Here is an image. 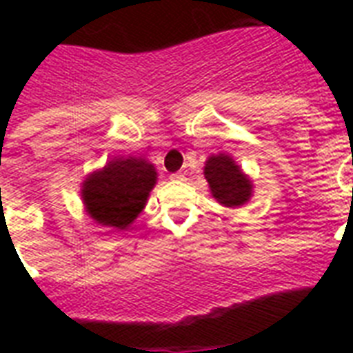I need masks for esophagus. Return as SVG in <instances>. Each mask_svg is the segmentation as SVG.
Instances as JSON below:
<instances>
[{"label": "esophagus", "instance_id": "34e87169", "mask_svg": "<svg viewBox=\"0 0 353 353\" xmlns=\"http://www.w3.org/2000/svg\"><path fill=\"white\" fill-rule=\"evenodd\" d=\"M170 181H185V176H183L181 172H177V174H170Z\"/></svg>", "mask_w": 353, "mask_h": 353}]
</instances>
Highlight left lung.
<instances>
[{"label":"left lung","mask_w":353,"mask_h":353,"mask_svg":"<svg viewBox=\"0 0 353 353\" xmlns=\"http://www.w3.org/2000/svg\"><path fill=\"white\" fill-rule=\"evenodd\" d=\"M203 174L212 198L223 207L238 209L252 198V179L229 154L209 155Z\"/></svg>","instance_id":"1"}]
</instances>
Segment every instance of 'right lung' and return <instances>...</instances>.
Wrapping results in <instances>:
<instances>
[{
	"label": "right lung",
	"instance_id": "right-lung-1",
	"mask_svg": "<svg viewBox=\"0 0 353 353\" xmlns=\"http://www.w3.org/2000/svg\"><path fill=\"white\" fill-rule=\"evenodd\" d=\"M155 183L157 170L148 159L113 157L80 185L85 214L99 225L126 231L146 207Z\"/></svg>",
	"mask_w": 353,
	"mask_h": 353
}]
</instances>
